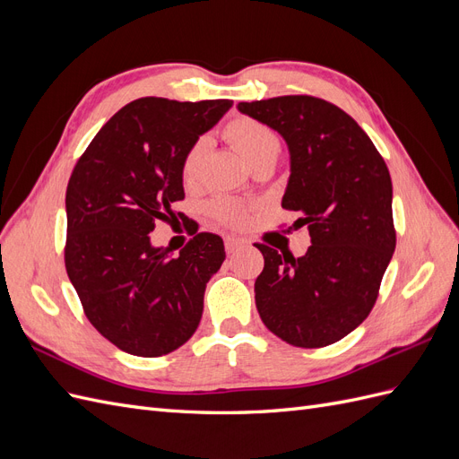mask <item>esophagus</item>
<instances>
[{
    "instance_id": "34e87169",
    "label": "esophagus",
    "mask_w": 459,
    "mask_h": 459,
    "mask_svg": "<svg viewBox=\"0 0 459 459\" xmlns=\"http://www.w3.org/2000/svg\"><path fill=\"white\" fill-rule=\"evenodd\" d=\"M243 247H247V241H243V239H235V238H228L226 239V251H228V255H233V253L241 251Z\"/></svg>"
}]
</instances>
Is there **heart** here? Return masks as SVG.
<instances>
[{"instance_id": "obj_1", "label": "heart", "mask_w": 459, "mask_h": 459, "mask_svg": "<svg viewBox=\"0 0 459 459\" xmlns=\"http://www.w3.org/2000/svg\"><path fill=\"white\" fill-rule=\"evenodd\" d=\"M224 135L228 137L230 143L241 152L245 160L251 164V169L268 160L275 162L277 157H280V151H281L280 137H277V134L272 128H268L266 124H262L255 118H247V117L233 118L226 126ZM206 151H208V137H199V140L187 149L182 162L184 184L195 182L201 172L203 160L206 157ZM211 212L230 226H241L247 220V208L241 203H235L231 199L212 201Z\"/></svg>"}]
</instances>
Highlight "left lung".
Wrapping results in <instances>:
<instances>
[{
	"instance_id": "8db88e82",
	"label": "left lung",
	"mask_w": 459,
	"mask_h": 459,
	"mask_svg": "<svg viewBox=\"0 0 459 459\" xmlns=\"http://www.w3.org/2000/svg\"><path fill=\"white\" fill-rule=\"evenodd\" d=\"M239 113L280 134L289 149L281 206L308 226L304 256L256 245L264 270L256 308L273 335L319 349L349 335L371 312L393 258V182L358 122L324 100L283 95L239 103Z\"/></svg>"
}]
</instances>
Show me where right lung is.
I'll use <instances>...</instances> for the list:
<instances>
[{
  "instance_id": "right-lung-1",
  "label": "right lung",
  "mask_w": 459,
  "mask_h": 459,
  "mask_svg": "<svg viewBox=\"0 0 459 459\" xmlns=\"http://www.w3.org/2000/svg\"><path fill=\"white\" fill-rule=\"evenodd\" d=\"M231 105L135 100L97 132L68 179V280L91 325L124 352L164 356L199 327L224 241L197 233L174 256L149 233L159 220H178L172 206L186 197V152Z\"/></svg>"
}]
</instances>
